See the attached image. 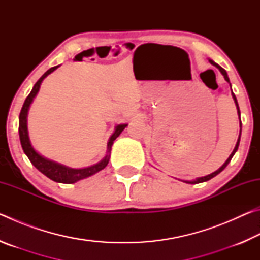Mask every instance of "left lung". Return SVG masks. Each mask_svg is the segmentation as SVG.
Wrapping results in <instances>:
<instances>
[{"instance_id":"obj_1","label":"left lung","mask_w":260,"mask_h":260,"mask_svg":"<svg viewBox=\"0 0 260 260\" xmlns=\"http://www.w3.org/2000/svg\"><path fill=\"white\" fill-rule=\"evenodd\" d=\"M209 61L212 65H214L215 68H218L219 70H220V72L222 73V76H223V78H225V80L226 81H228L230 82V78H228V76H227V72L225 71V70H223L221 67H219V65L217 64V63H214V61L212 60V59H209ZM232 95H233V99H234V101H235V104H236V108H237V113H239V116L241 114V112H240V108H239V103H237V100H236V96L234 95V93H232ZM240 127H242L241 126V118H240ZM240 138H241V131H240V136H239V140H237V142H236V146H235V148H234V150H233V152L231 153V156L228 157V159L226 160V162L225 164H223L221 167H220L219 170H217L215 171V172H213V173H211V174H209V175H206V177H203V178H200V179H197V180H195V181H186L187 183H192V184H195V183H200V182H204V181H208V180H210V179H212V178H214L215 175H218L220 172H221V171L225 169V167L228 165V162L231 161V159H232V157L234 156V153L236 152V150H237V148H239V144H240Z\"/></svg>"}]
</instances>
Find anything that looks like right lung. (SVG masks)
I'll return each mask as SVG.
<instances>
[{"mask_svg": "<svg viewBox=\"0 0 260 260\" xmlns=\"http://www.w3.org/2000/svg\"><path fill=\"white\" fill-rule=\"evenodd\" d=\"M58 67L59 65H57V67H54V68L48 70V71L37 81V83H35L33 87L32 91H30L29 95L26 98L23 108H21L20 114H19V139H20L21 147H23V150L26 153V156L28 157L30 162H32V164L37 167V169L40 171L41 173H43L46 177L51 179L52 181L60 182V183H74V182L79 181V180L85 179L87 177H90V175L98 173L99 171L103 170L104 167L108 165L110 156L109 155L105 156L103 160H101L100 162H98V164H95L93 166L86 167V169H79V170L78 169H70V167L60 165V164H58V162L51 161L49 159H47V158L42 157L41 155H39V153L34 150L32 144H30V142H29L28 132H27V119H26V117H27L29 105H30V103H32V101L35 98V95L38 94L39 88H40V85H41L43 79H45L48 74L54 72ZM126 126L127 125H118L116 127V131H114V133L112 134L111 138H110L109 143H108V152L109 153H110V150H111L113 141L120 135V133L125 129Z\"/></svg>", "mask_w": 260, "mask_h": 260, "instance_id": "obj_1", "label": "right lung"}]
</instances>
